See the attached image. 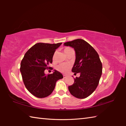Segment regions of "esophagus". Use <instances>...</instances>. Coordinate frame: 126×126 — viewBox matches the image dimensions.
I'll return each instance as SVG.
<instances>
[{
	"mask_svg": "<svg viewBox=\"0 0 126 126\" xmlns=\"http://www.w3.org/2000/svg\"><path fill=\"white\" fill-rule=\"evenodd\" d=\"M67 77V76L65 75H63V78L64 79H66Z\"/></svg>",
	"mask_w": 126,
	"mask_h": 126,
	"instance_id": "esophagus-1",
	"label": "esophagus"
}]
</instances>
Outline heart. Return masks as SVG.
<instances>
[{
    "mask_svg": "<svg viewBox=\"0 0 126 126\" xmlns=\"http://www.w3.org/2000/svg\"><path fill=\"white\" fill-rule=\"evenodd\" d=\"M71 50H73V49H71V47H66L64 49V53H65V55H66V53L70 51ZM56 55V52H55L54 53V54H53V57H52L53 60H54L55 59ZM70 68H71V66L70 64H69L62 63L56 66V69H57L58 71L61 72V73H68L69 70H70Z\"/></svg>",
    "mask_w": 126,
    "mask_h": 126,
    "instance_id": "heart-1",
    "label": "heart"
}]
</instances>
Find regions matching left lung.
<instances>
[{
	"mask_svg": "<svg viewBox=\"0 0 126 126\" xmlns=\"http://www.w3.org/2000/svg\"><path fill=\"white\" fill-rule=\"evenodd\" d=\"M73 47L76 60L72 69L74 74L80 73L74 79V83L68 87L71 94L78 98H85L94 92L102 72V64L98 54L93 47L82 39L64 43Z\"/></svg>",
	"mask_w": 126,
	"mask_h": 126,
	"instance_id": "obj_1",
	"label": "left lung"
}]
</instances>
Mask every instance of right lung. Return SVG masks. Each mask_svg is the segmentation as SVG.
I'll use <instances>...</instances> for the list:
<instances>
[{
    "instance_id": "obj_1",
    "label": "right lung",
    "mask_w": 126,
    "mask_h": 126,
    "mask_svg": "<svg viewBox=\"0 0 126 126\" xmlns=\"http://www.w3.org/2000/svg\"><path fill=\"white\" fill-rule=\"evenodd\" d=\"M62 43L49 44L38 43L29 49L21 61L20 70L24 83L32 94L38 98L50 95L54 90L56 83L63 76L55 70L53 74H45V69L50 68L56 49Z\"/></svg>"
}]
</instances>
